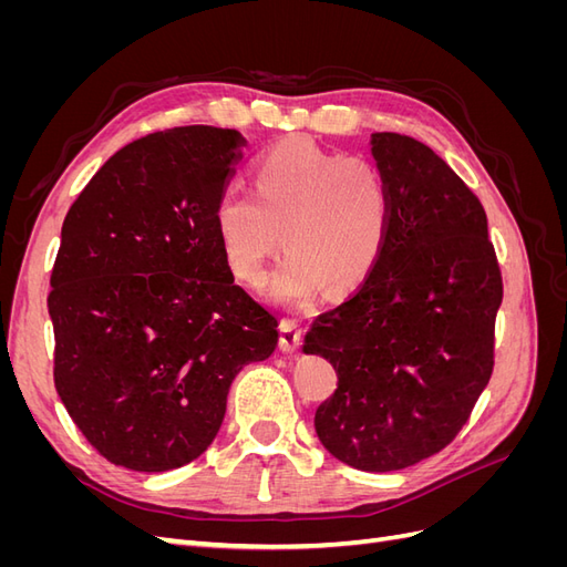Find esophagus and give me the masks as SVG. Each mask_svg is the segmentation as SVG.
Segmentation results:
<instances>
[{"label":"esophagus","instance_id":"obj_1","mask_svg":"<svg viewBox=\"0 0 567 567\" xmlns=\"http://www.w3.org/2000/svg\"><path fill=\"white\" fill-rule=\"evenodd\" d=\"M302 342V326L296 319H281L279 323V348L284 352H296Z\"/></svg>","mask_w":567,"mask_h":567}]
</instances>
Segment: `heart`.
I'll list each match as a JSON object with an SVG mask.
<instances>
[{"label": "heart", "mask_w": 567, "mask_h": 567, "mask_svg": "<svg viewBox=\"0 0 567 567\" xmlns=\"http://www.w3.org/2000/svg\"><path fill=\"white\" fill-rule=\"evenodd\" d=\"M390 215V186L379 163L288 136L255 163L252 194L219 196L215 231L229 271L248 286L265 279L284 234L290 257L271 293L305 305L323 286L348 293L371 277L385 250Z\"/></svg>", "instance_id": "obj_1"}]
</instances>
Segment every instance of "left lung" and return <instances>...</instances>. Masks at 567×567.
Segmentation results:
<instances>
[{"label":"left lung","mask_w":567,"mask_h":567,"mask_svg":"<svg viewBox=\"0 0 567 567\" xmlns=\"http://www.w3.org/2000/svg\"><path fill=\"white\" fill-rule=\"evenodd\" d=\"M392 215L379 267L323 312L305 352L338 383L315 427L359 471H400L437 454L471 419L494 369L502 269L483 203L437 153L406 134H373Z\"/></svg>","instance_id":"left-lung-1"}]
</instances>
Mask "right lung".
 I'll list each match as a JSON object with an SVG mask.
<instances>
[{"instance_id": "right-lung-1", "label": "right lung", "mask_w": 567, "mask_h": 567, "mask_svg": "<svg viewBox=\"0 0 567 567\" xmlns=\"http://www.w3.org/2000/svg\"><path fill=\"white\" fill-rule=\"evenodd\" d=\"M241 132L188 125L111 156L68 210L51 269L54 385L92 447L161 473L215 440L234 375L277 348V317L234 281L215 205Z\"/></svg>"}]
</instances>
